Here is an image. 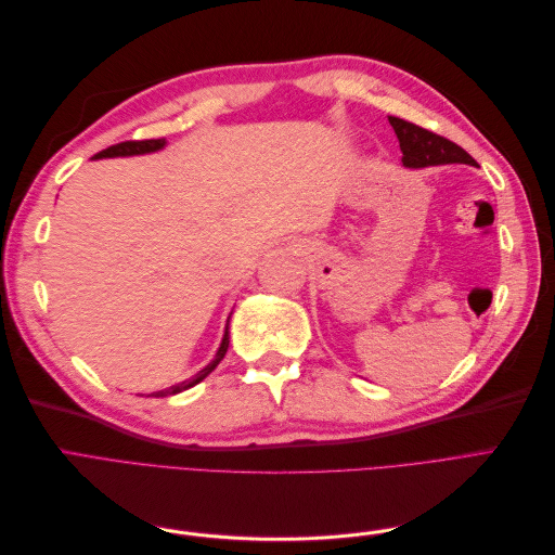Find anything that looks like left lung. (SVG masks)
Returning a JSON list of instances; mask_svg holds the SVG:
<instances>
[{"instance_id":"left-lung-1","label":"left lung","mask_w":555,"mask_h":555,"mask_svg":"<svg viewBox=\"0 0 555 555\" xmlns=\"http://www.w3.org/2000/svg\"><path fill=\"white\" fill-rule=\"evenodd\" d=\"M389 122L398 137L402 166H405V169H426V166H444V164L475 166V159L469 157L461 145L451 143L449 139L402 120V117L389 115Z\"/></svg>"}]
</instances>
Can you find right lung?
<instances>
[{"instance_id": "add662e5", "label": "right lung", "mask_w": 555, "mask_h": 555, "mask_svg": "<svg viewBox=\"0 0 555 555\" xmlns=\"http://www.w3.org/2000/svg\"><path fill=\"white\" fill-rule=\"evenodd\" d=\"M164 147H166V139H153V141H127V143H117V145H111V147L102 150V153L94 155L92 159H106V157H137V155L159 153V150H164ZM227 349H229V322H227V328H224V335H222V343H220V347H217V351H215V359H212L206 367H201V371H198L194 377L184 379V382H178V384H173V386H166V389L155 391V393H150V396L164 398V396H176V393H180V391H188V389H192L194 384H198L201 379H206V377L215 371V367L220 365V361H222V359H224V354H227Z\"/></svg>"}]
</instances>
